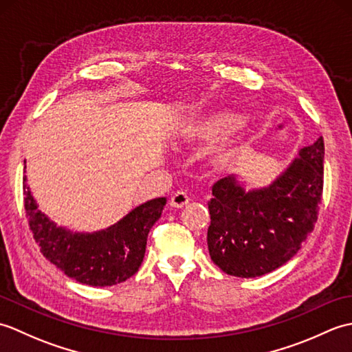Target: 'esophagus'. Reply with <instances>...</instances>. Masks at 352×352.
<instances>
[{
    "mask_svg": "<svg viewBox=\"0 0 352 352\" xmlns=\"http://www.w3.org/2000/svg\"><path fill=\"white\" fill-rule=\"evenodd\" d=\"M189 201H190V198H189L188 193L183 192V190H177L175 193H172L170 206L172 207H177V208H182V207H184L186 204H188Z\"/></svg>",
    "mask_w": 352,
    "mask_h": 352,
    "instance_id": "obj_1",
    "label": "esophagus"
}]
</instances>
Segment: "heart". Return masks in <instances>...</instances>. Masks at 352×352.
I'll list each match as a JSON object with an SVG mask.
<instances>
[{"label":"heart","instance_id":"heart-1","mask_svg":"<svg viewBox=\"0 0 352 352\" xmlns=\"http://www.w3.org/2000/svg\"><path fill=\"white\" fill-rule=\"evenodd\" d=\"M242 124V116L234 111L219 110L204 116L184 119L177 129V139L180 142H208L234 131ZM245 146L237 140L223 142L213 151V160L218 166H230L242 159Z\"/></svg>","mask_w":352,"mask_h":352}]
</instances>
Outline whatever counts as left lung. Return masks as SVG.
Returning <instances> with one entry per match:
<instances>
[{
	"mask_svg": "<svg viewBox=\"0 0 352 352\" xmlns=\"http://www.w3.org/2000/svg\"><path fill=\"white\" fill-rule=\"evenodd\" d=\"M322 189V136L300 149L266 188L246 190L236 175L214 183L207 204L213 263L241 278H256L287 263L315 228Z\"/></svg>",
	"mask_w": 352,
	"mask_h": 352,
	"instance_id": "obj_1",
	"label": "left lung"
}]
</instances>
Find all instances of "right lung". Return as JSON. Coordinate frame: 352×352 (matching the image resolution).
I'll return each mask as SVG.
<instances>
[{"instance_id":"right-lung-1","label":"right lung","mask_w":352,"mask_h":352,"mask_svg":"<svg viewBox=\"0 0 352 352\" xmlns=\"http://www.w3.org/2000/svg\"><path fill=\"white\" fill-rule=\"evenodd\" d=\"M164 204L166 198L146 201L106 230L74 233L57 227L39 210L24 177L28 226L43 257L69 278L89 286H113L139 271L148 233L159 221Z\"/></svg>"}]
</instances>
